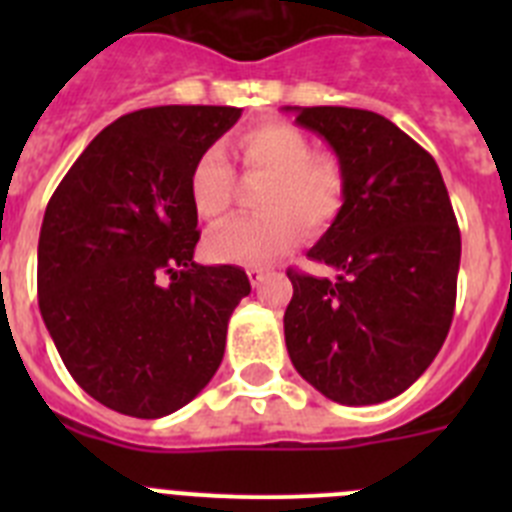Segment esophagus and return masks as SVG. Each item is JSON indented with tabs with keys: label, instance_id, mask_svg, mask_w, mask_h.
<instances>
[{
	"label": "esophagus",
	"instance_id": "34e87169",
	"mask_svg": "<svg viewBox=\"0 0 512 512\" xmlns=\"http://www.w3.org/2000/svg\"><path fill=\"white\" fill-rule=\"evenodd\" d=\"M246 274H248V279H251V287H261V282L266 279V269H259V266H251Z\"/></svg>",
	"mask_w": 512,
	"mask_h": 512
}]
</instances>
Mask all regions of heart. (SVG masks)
<instances>
[{
  "instance_id": "1",
  "label": "heart",
  "mask_w": 512,
  "mask_h": 512,
  "mask_svg": "<svg viewBox=\"0 0 512 512\" xmlns=\"http://www.w3.org/2000/svg\"><path fill=\"white\" fill-rule=\"evenodd\" d=\"M243 174L266 179L256 194L264 215L243 217L210 233L205 251L220 264L259 266L297 246L302 228L320 233L338 217L346 197V174L330 156H315L302 130L287 122H264L238 138ZM235 171L220 148H207L189 174V200L197 215L217 223L228 215Z\"/></svg>"
}]
</instances>
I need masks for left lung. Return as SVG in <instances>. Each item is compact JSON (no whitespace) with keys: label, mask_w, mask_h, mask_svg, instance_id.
<instances>
[{"label":"left lung","mask_w":512,"mask_h":512,"mask_svg":"<svg viewBox=\"0 0 512 512\" xmlns=\"http://www.w3.org/2000/svg\"><path fill=\"white\" fill-rule=\"evenodd\" d=\"M333 148L346 197L307 256L336 279L289 269V359L341 405L405 392L449 336L461 235L436 161L395 122L354 107H284Z\"/></svg>","instance_id":"8db88e82"}]
</instances>
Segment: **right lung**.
<instances>
[{
    "instance_id": "right-lung-1",
    "label": "right lung",
    "mask_w": 512,
    "mask_h": 512,
    "mask_svg": "<svg viewBox=\"0 0 512 512\" xmlns=\"http://www.w3.org/2000/svg\"><path fill=\"white\" fill-rule=\"evenodd\" d=\"M238 107L166 104L120 117L45 207L38 305L63 364L104 408L164 418L200 395L251 292L238 266L194 264V161Z\"/></svg>"
}]
</instances>
